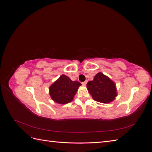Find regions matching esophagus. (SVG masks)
<instances>
[{
  "instance_id": "obj_1",
  "label": "esophagus",
  "mask_w": 152,
  "mask_h": 152,
  "mask_svg": "<svg viewBox=\"0 0 152 152\" xmlns=\"http://www.w3.org/2000/svg\"><path fill=\"white\" fill-rule=\"evenodd\" d=\"M87 80H86L85 82H82V85H83V86H86V84H87Z\"/></svg>"
}]
</instances>
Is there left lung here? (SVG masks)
<instances>
[{
	"label": "left lung",
	"instance_id": "8db88e82",
	"mask_svg": "<svg viewBox=\"0 0 152 152\" xmlns=\"http://www.w3.org/2000/svg\"><path fill=\"white\" fill-rule=\"evenodd\" d=\"M87 89L94 100L102 103L112 102L117 96L115 84L102 72L98 73L93 80L87 82Z\"/></svg>",
	"mask_w": 152,
	"mask_h": 152
}]
</instances>
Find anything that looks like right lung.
<instances>
[{
  "instance_id": "obj_1",
  "label": "right lung",
  "mask_w": 152,
  "mask_h": 152,
  "mask_svg": "<svg viewBox=\"0 0 152 152\" xmlns=\"http://www.w3.org/2000/svg\"><path fill=\"white\" fill-rule=\"evenodd\" d=\"M82 84L78 81H72L66 75L63 74L49 87L50 98L58 104L71 102Z\"/></svg>"
}]
</instances>
